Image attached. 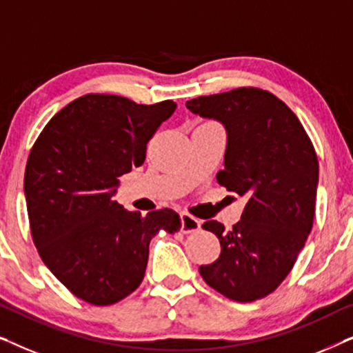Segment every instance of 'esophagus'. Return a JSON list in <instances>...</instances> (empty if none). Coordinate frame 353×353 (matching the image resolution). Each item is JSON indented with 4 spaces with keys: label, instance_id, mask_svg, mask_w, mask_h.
<instances>
[{
    "label": "esophagus",
    "instance_id": "34e87169",
    "mask_svg": "<svg viewBox=\"0 0 353 353\" xmlns=\"http://www.w3.org/2000/svg\"><path fill=\"white\" fill-rule=\"evenodd\" d=\"M201 230V220L183 212L181 214V233H192V231Z\"/></svg>",
    "mask_w": 353,
    "mask_h": 353
}]
</instances>
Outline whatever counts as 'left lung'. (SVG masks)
<instances>
[{"mask_svg": "<svg viewBox=\"0 0 353 353\" xmlns=\"http://www.w3.org/2000/svg\"><path fill=\"white\" fill-rule=\"evenodd\" d=\"M186 108L225 127V168L216 181L248 201L233 230L215 220L202 225L221 252L199 273L231 301H257L283 283L312 231L315 149L296 114L268 91L236 88L186 101Z\"/></svg>", "mask_w": 353, "mask_h": 353, "instance_id": "obj_1", "label": "left lung"}]
</instances>
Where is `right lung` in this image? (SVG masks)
Instances as JSON below:
<instances>
[{
  "label": "right lung",
  "mask_w": 353,
  "mask_h": 353,
  "mask_svg": "<svg viewBox=\"0 0 353 353\" xmlns=\"http://www.w3.org/2000/svg\"><path fill=\"white\" fill-rule=\"evenodd\" d=\"M173 101L144 105L85 94L52 117L33 144L23 192L38 254L81 301L112 305L144 278L149 243L181 228L172 209L146 215L117 201L119 178L143 165L146 144L175 112Z\"/></svg>",
  "instance_id": "obj_1"
}]
</instances>
